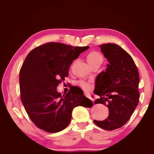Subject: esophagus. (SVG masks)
I'll return each mask as SVG.
<instances>
[{
	"instance_id": "34e87169",
	"label": "esophagus",
	"mask_w": 154,
	"mask_h": 154,
	"mask_svg": "<svg viewBox=\"0 0 154 154\" xmlns=\"http://www.w3.org/2000/svg\"><path fill=\"white\" fill-rule=\"evenodd\" d=\"M84 95H85V96H86V97H88L89 99H91V100H92V99H91V97H90V96L88 95V94H87V93H84Z\"/></svg>"
}]
</instances>
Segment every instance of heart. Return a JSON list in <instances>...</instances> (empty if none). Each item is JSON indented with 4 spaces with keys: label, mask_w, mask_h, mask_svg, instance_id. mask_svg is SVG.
I'll return each mask as SVG.
<instances>
[{
    "label": "heart",
    "mask_w": 154,
    "mask_h": 154,
    "mask_svg": "<svg viewBox=\"0 0 154 154\" xmlns=\"http://www.w3.org/2000/svg\"><path fill=\"white\" fill-rule=\"evenodd\" d=\"M87 61L91 66H93L95 64H97V63L101 64L103 61V57L98 51H93L87 54ZM79 85L81 88L86 90V91H88L91 87V84L89 82H86V81L83 80L79 81Z\"/></svg>",
    "instance_id": "obj_1"
}]
</instances>
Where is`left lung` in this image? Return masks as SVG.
<instances>
[{"mask_svg":"<svg viewBox=\"0 0 154 154\" xmlns=\"http://www.w3.org/2000/svg\"><path fill=\"white\" fill-rule=\"evenodd\" d=\"M101 52L109 64L96 79L94 93L100 96L94 103L109 109V116L94 123L106 130L122 127L130 119L139 102L140 75L136 65L129 53L117 45H100Z\"/></svg>","mask_w":154,"mask_h":154,"instance_id":"obj_1","label":"left lung"}]
</instances>
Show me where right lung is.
Returning <instances> with one entry per match:
<instances>
[{"instance_id":"right-lung-1","label":"right lung","mask_w":154,"mask_h":154,"mask_svg":"<svg viewBox=\"0 0 154 154\" xmlns=\"http://www.w3.org/2000/svg\"><path fill=\"white\" fill-rule=\"evenodd\" d=\"M89 47H75L49 42L33 49L19 73L21 101L30 119L39 129L56 133L69 125L75 107H92L82 90L70 89L66 94L57 87L69 75L73 60ZM88 101L83 104L82 101Z\"/></svg>"}]
</instances>
